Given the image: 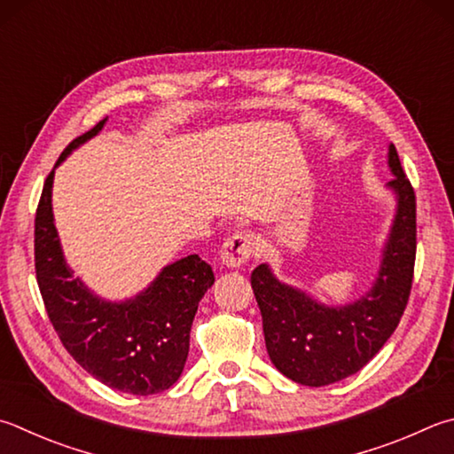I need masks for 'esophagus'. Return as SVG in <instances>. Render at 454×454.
<instances>
[{
    "instance_id": "1",
    "label": "esophagus",
    "mask_w": 454,
    "mask_h": 454,
    "mask_svg": "<svg viewBox=\"0 0 454 454\" xmlns=\"http://www.w3.org/2000/svg\"><path fill=\"white\" fill-rule=\"evenodd\" d=\"M254 242L248 232H236L228 238L220 250V262L226 268H240L252 255Z\"/></svg>"
}]
</instances>
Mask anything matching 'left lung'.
Instances as JSON below:
<instances>
[{
    "instance_id": "obj_1",
    "label": "left lung",
    "mask_w": 454,
    "mask_h": 454,
    "mask_svg": "<svg viewBox=\"0 0 454 454\" xmlns=\"http://www.w3.org/2000/svg\"><path fill=\"white\" fill-rule=\"evenodd\" d=\"M389 167L395 178L387 186L397 196V212L375 284L357 301L329 308L279 282L268 263L252 271L268 356L295 383L324 387L357 373L393 335L407 308L417 254V202L393 145Z\"/></svg>"
}]
</instances>
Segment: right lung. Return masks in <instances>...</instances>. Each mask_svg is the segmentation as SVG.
<instances>
[{
  "instance_id": "1",
  "label": "right lung",
  "mask_w": 454,
  "mask_h": 454,
  "mask_svg": "<svg viewBox=\"0 0 454 454\" xmlns=\"http://www.w3.org/2000/svg\"><path fill=\"white\" fill-rule=\"evenodd\" d=\"M105 121L71 141V151L93 138ZM49 172L35 212V274L49 321L63 348L87 373L130 395L167 391L183 373L199 301L214 284V271L199 254L164 268L154 282L127 301H106L89 292L65 263L53 224Z\"/></svg>"
}]
</instances>
